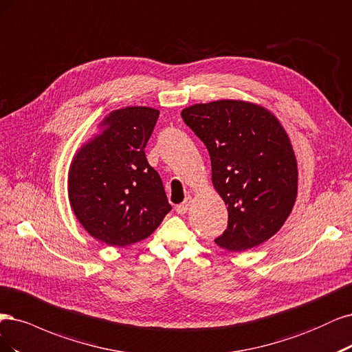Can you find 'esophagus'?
Segmentation results:
<instances>
[{
    "mask_svg": "<svg viewBox=\"0 0 352 352\" xmlns=\"http://www.w3.org/2000/svg\"><path fill=\"white\" fill-rule=\"evenodd\" d=\"M190 203H191V199L187 197L183 203H181V205H177V206H175V212H177L178 214L187 213V210H188V208H190Z\"/></svg>",
    "mask_w": 352,
    "mask_h": 352,
    "instance_id": "esophagus-1",
    "label": "esophagus"
}]
</instances>
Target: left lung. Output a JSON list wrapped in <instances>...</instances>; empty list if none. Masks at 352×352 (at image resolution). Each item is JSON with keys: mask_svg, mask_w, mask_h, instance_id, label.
<instances>
[{"mask_svg": "<svg viewBox=\"0 0 352 352\" xmlns=\"http://www.w3.org/2000/svg\"><path fill=\"white\" fill-rule=\"evenodd\" d=\"M181 117L205 143L213 186L228 206V226L214 243L241 252L269 240L297 197L296 156L279 121L243 100L192 105Z\"/></svg>", "mask_w": 352, "mask_h": 352, "instance_id": "1", "label": "left lung"}]
</instances>
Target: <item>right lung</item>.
Returning <instances> with one entry per match:
<instances>
[{
	"mask_svg": "<svg viewBox=\"0 0 352 352\" xmlns=\"http://www.w3.org/2000/svg\"><path fill=\"white\" fill-rule=\"evenodd\" d=\"M160 111L118 109L108 129L74 157L69 197L77 219L96 240L122 247L149 236L171 210L162 179L146 160Z\"/></svg>",
	"mask_w": 352,
	"mask_h": 352,
	"instance_id": "add662e5",
	"label": "right lung"
}]
</instances>
